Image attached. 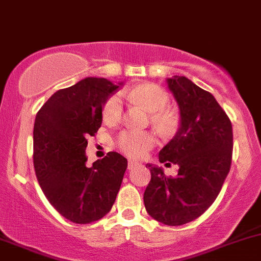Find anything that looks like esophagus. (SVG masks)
I'll use <instances>...</instances> for the list:
<instances>
[{
    "mask_svg": "<svg viewBox=\"0 0 261 261\" xmlns=\"http://www.w3.org/2000/svg\"><path fill=\"white\" fill-rule=\"evenodd\" d=\"M138 165H141L139 163H137V162L134 161H128V169H134V168H137Z\"/></svg>",
    "mask_w": 261,
    "mask_h": 261,
    "instance_id": "34e87169",
    "label": "esophagus"
}]
</instances>
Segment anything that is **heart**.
Instances as JSON below:
<instances>
[{
    "label": "heart",
    "instance_id": "obj_1",
    "mask_svg": "<svg viewBox=\"0 0 261 261\" xmlns=\"http://www.w3.org/2000/svg\"><path fill=\"white\" fill-rule=\"evenodd\" d=\"M127 97L139 103L152 113V122L161 130L172 132L176 127V118L167 111L170 98L168 92L154 83H143L132 88ZM103 119L108 123H117L123 116V102L119 94H112L106 99L102 109ZM117 147L132 158H142L155 144V137L150 132L127 129L122 130L116 138Z\"/></svg>",
    "mask_w": 261,
    "mask_h": 261
}]
</instances>
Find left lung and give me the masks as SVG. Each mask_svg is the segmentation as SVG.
Instances as JSON below:
<instances>
[{
	"instance_id": "8db88e82",
	"label": "left lung",
	"mask_w": 261,
	"mask_h": 261,
	"mask_svg": "<svg viewBox=\"0 0 261 261\" xmlns=\"http://www.w3.org/2000/svg\"><path fill=\"white\" fill-rule=\"evenodd\" d=\"M167 82L180 109V127L159 162L178 164V175L148 164L152 178L143 199L150 217L178 226L204 214L220 193L231 165L232 127L212 93L181 75Z\"/></svg>"
}]
</instances>
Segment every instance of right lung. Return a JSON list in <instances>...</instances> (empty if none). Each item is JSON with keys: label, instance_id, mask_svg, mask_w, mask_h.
Wrapping results in <instances>:
<instances>
[{"label": "right lung", "instance_id": "right-lung-1", "mask_svg": "<svg viewBox=\"0 0 261 261\" xmlns=\"http://www.w3.org/2000/svg\"><path fill=\"white\" fill-rule=\"evenodd\" d=\"M122 86L88 77L60 89L36 114L33 165L52 206L75 224L102 219L112 209L127 169V159L109 152L86 165V148L102 124L106 99Z\"/></svg>", "mask_w": 261, "mask_h": 261}]
</instances>
